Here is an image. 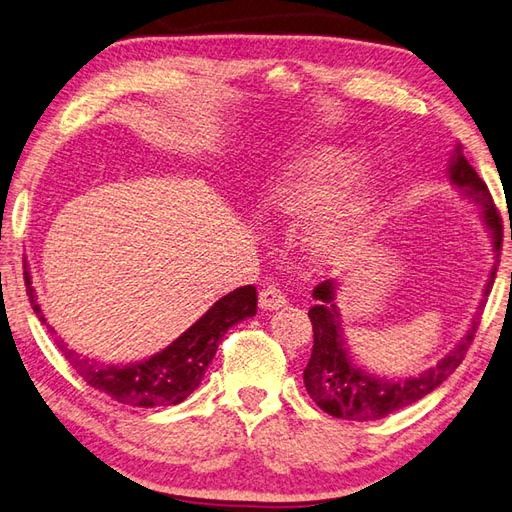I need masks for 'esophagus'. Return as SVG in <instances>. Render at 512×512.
Segmentation results:
<instances>
[{
  "label": "esophagus",
  "mask_w": 512,
  "mask_h": 512,
  "mask_svg": "<svg viewBox=\"0 0 512 512\" xmlns=\"http://www.w3.org/2000/svg\"><path fill=\"white\" fill-rule=\"evenodd\" d=\"M258 304H260V309L274 311V309H280V306L287 304V295L282 293L276 285H267V287L260 289Z\"/></svg>",
  "instance_id": "1"
}]
</instances>
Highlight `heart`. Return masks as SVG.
<instances>
[{"label": "heart", "mask_w": 512, "mask_h": 512, "mask_svg": "<svg viewBox=\"0 0 512 512\" xmlns=\"http://www.w3.org/2000/svg\"><path fill=\"white\" fill-rule=\"evenodd\" d=\"M359 166V155L346 149H311L280 168L267 188V206L287 219H309L306 247L315 260L335 265L361 236L370 210L366 197L335 203Z\"/></svg>", "instance_id": "1"}]
</instances>
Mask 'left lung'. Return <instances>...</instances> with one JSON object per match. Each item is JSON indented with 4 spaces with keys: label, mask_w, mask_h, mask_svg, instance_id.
Listing matches in <instances>:
<instances>
[{
    "label": "left lung",
    "mask_w": 512,
    "mask_h": 512,
    "mask_svg": "<svg viewBox=\"0 0 512 512\" xmlns=\"http://www.w3.org/2000/svg\"><path fill=\"white\" fill-rule=\"evenodd\" d=\"M449 179L464 197L471 199L475 206H480L484 214V223L491 230L493 252L499 258V247H502V219H499L497 208L493 203L491 192H488L482 177L475 173V168L467 162L458 146L451 157ZM499 260L493 263L491 276L484 287V295L491 293ZM337 282L324 280L313 289L315 304L311 306L309 317L313 324V350L311 359L304 368V385L311 399L322 407L326 414L344 420H379L390 416L403 407L412 405L423 399L429 392H434L438 385L445 381L449 374L456 370L467 350L473 342L475 331L480 326V311L475 313L471 328L462 342L453 348L445 359H440L434 368L418 374V377L407 379H379L372 374L363 372L352 363L348 346L342 337V326H339V311L335 304Z\"/></svg>",
    "instance_id": "obj_1"
}]
</instances>
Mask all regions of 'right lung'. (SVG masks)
Instances as JSON below:
<instances>
[{
    "label": "right lung",
    "mask_w": 512,
    "mask_h": 512,
    "mask_svg": "<svg viewBox=\"0 0 512 512\" xmlns=\"http://www.w3.org/2000/svg\"><path fill=\"white\" fill-rule=\"evenodd\" d=\"M24 278L32 309L39 315V320L45 322L28 269L24 271ZM256 302L258 295L254 285L234 289L214 302L210 311L199 317L186 333H181L173 344L157 352L151 359L129 363V366H105V363H98L96 359L83 357L65 348V344L59 348L63 350L65 359L72 363V368L92 388L109 394L113 401L131 407L177 405L199 388L227 328L245 320V317L256 315Z\"/></svg>",
    "instance_id": "add662e5"
}]
</instances>
